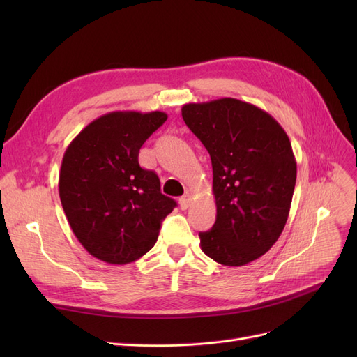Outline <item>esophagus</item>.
Returning a JSON list of instances; mask_svg holds the SVG:
<instances>
[{
    "instance_id": "1",
    "label": "esophagus",
    "mask_w": 357,
    "mask_h": 357,
    "mask_svg": "<svg viewBox=\"0 0 357 357\" xmlns=\"http://www.w3.org/2000/svg\"><path fill=\"white\" fill-rule=\"evenodd\" d=\"M190 202H192V197L189 195V193H185V195L180 198V207H181V210H188Z\"/></svg>"
}]
</instances>
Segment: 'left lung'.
Here are the masks:
<instances>
[{
	"instance_id": "8db88e82",
	"label": "left lung",
	"mask_w": 357,
	"mask_h": 357,
	"mask_svg": "<svg viewBox=\"0 0 357 357\" xmlns=\"http://www.w3.org/2000/svg\"><path fill=\"white\" fill-rule=\"evenodd\" d=\"M181 116L211 158L218 215L199 232L202 252L225 266L256 261L289 218L296 160L287 134L271 114L235 98L186 104Z\"/></svg>"
}]
</instances>
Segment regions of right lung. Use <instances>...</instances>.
<instances>
[{"mask_svg":"<svg viewBox=\"0 0 357 357\" xmlns=\"http://www.w3.org/2000/svg\"><path fill=\"white\" fill-rule=\"evenodd\" d=\"M167 117L162 112L107 113L63 153L62 208L80 244L100 261L125 265L146 255L177 205L160 192L156 172L138 164L139 149Z\"/></svg>","mask_w":357,"mask_h":357,"instance_id":"1","label":"right lung"}]
</instances>
